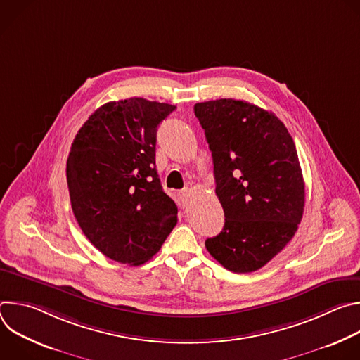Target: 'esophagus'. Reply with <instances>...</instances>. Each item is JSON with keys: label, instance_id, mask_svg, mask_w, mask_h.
Listing matches in <instances>:
<instances>
[{"label": "esophagus", "instance_id": "obj_1", "mask_svg": "<svg viewBox=\"0 0 360 360\" xmlns=\"http://www.w3.org/2000/svg\"><path fill=\"white\" fill-rule=\"evenodd\" d=\"M178 198L182 207H186V205L191 202V191L189 189H184L178 192Z\"/></svg>", "mask_w": 360, "mask_h": 360}]
</instances>
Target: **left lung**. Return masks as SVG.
Segmentation results:
<instances>
[{"mask_svg":"<svg viewBox=\"0 0 360 360\" xmlns=\"http://www.w3.org/2000/svg\"><path fill=\"white\" fill-rule=\"evenodd\" d=\"M193 111L212 152L225 212L222 232L205 246L228 271H258L293 238L303 215L295 142L275 114L246 101L198 102Z\"/></svg>","mask_w":360,"mask_h":360,"instance_id":"obj_1","label":"left lung"}]
</instances>
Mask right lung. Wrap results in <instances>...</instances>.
I'll list each match as a JSON object with an SVG mask.
<instances>
[{
	"instance_id": "add662e5",
	"label": "right lung",
	"mask_w": 360,
	"mask_h": 360,
	"mask_svg": "<svg viewBox=\"0 0 360 360\" xmlns=\"http://www.w3.org/2000/svg\"><path fill=\"white\" fill-rule=\"evenodd\" d=\"M175 105L108 102L78 131L67 160L71 207L88 240L110 259L142 265L178 221L155 167L158 125Z\"/></svg>"
}]
</instances>
